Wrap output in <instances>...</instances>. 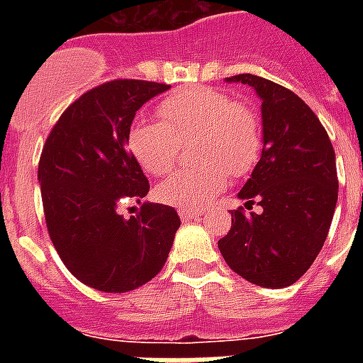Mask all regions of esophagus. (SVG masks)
Wrapping results in <instances>:
<instances>
[{
	"mask_svg": "<svg viewBox=\"0 0 363 363\" xmlns=\"http://www.w3.org/2000/svg\"><path fill=\"white\" fill-rule=\"evenodd\" d=\"M179 215H181V220L182 222H190V220H198L199 213L198 211H188V209H181L179 211Z\"/></svg>",
	"mask_w": 363,
	"mask_h": 363,
	"instance_id": "obj_1",
	"label": "esophagus"
}]
</instances>
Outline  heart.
Instances as JSON below:
<instances>
[{
  "label": "heart",
  "instance_id": "obj_1",
  "mask_svg": "<svg viewBox=\"0 0 363 363\" xmlns=\"http://www.w3.org/2000/svg\"><path fill=\"white\" fill-rule=\"evenodd\" d=\"M160 121L131 125L128 145L147 173L165 175L181 154V143L196 139L198 169H182L156 190L162 203L201 209L228 186L230 175L245 177L262 154V122L245 101L209 86L181 88L162 99Z\"/></svg>",
  "mask_w": 363,
  "mask_h": 363
}]
</instances>
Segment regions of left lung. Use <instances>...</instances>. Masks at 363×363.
<instances>
[{"label": "left lung", "mask_w": 363, "mask_h": 363, "mask_svg": "<svg viewBox=\"0 0 363 363\" xmlns=\"http://www.w3.org/2000/svg\"><path fill=\"white\" fill-rule=\"evenodd\" d=\"M262 99L264 150L239 192L247 207L232 211V228L218 241L226 264L264 288L290 286L324 247L337 203V167L328 131L292 90L241 73Z\"/></svg>", "instance_id": "left-lung-1"}]
</instances>
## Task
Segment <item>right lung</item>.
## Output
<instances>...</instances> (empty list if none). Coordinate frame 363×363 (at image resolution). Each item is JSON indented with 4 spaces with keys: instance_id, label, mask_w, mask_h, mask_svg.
<instances>
[{
    "instance_id": "right-lung-1",
    "label": "right lung",
    "mask_w": 363,
    "mask_h": 363,
    "mask_svg": "<svg viewBox=\"0 0 363 363\" xmlns=\"http://www.w3.org/2000/svg\"><path fill=\"white\" fill-rule=\"evenodd\" d=\"M169 84L115 79L84 92L62 113L41 158L43 211L64 265L88 286L128 292L158 275L181 218L169 205L145 203L125 220L124 199L145 198L148 179L128 148L133 116Z\"/></svg>"
}]
</instances>
